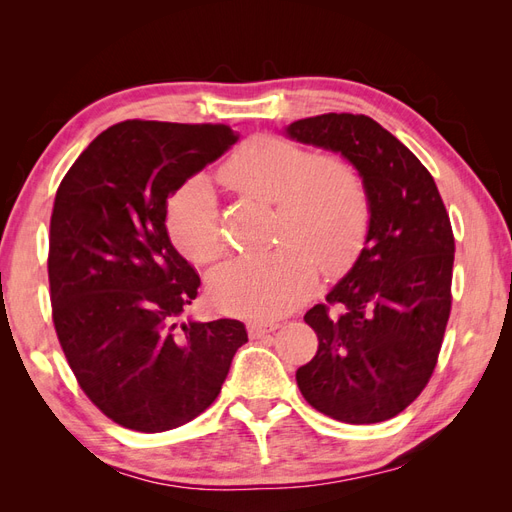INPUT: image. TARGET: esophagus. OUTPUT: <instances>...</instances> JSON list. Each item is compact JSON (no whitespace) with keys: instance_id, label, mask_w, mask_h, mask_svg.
<instances>
[{"instance_id":"obj_1","label":"esophagus","mask_w":512,"mask_h":512,"mask_svg":"<svg viewBox=\"0 0 512 512\" xmlns=\"http://www.w3.org/2000/svg\"><path fill=\"white\" fill-rule=\"evenodd\" d=\"M277 327H280V324H275V322H269V324L267 322H250L247 324V333H250L252 339H260V337L273 333Z\"/></svg>"}]
</instances>
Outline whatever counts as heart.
<instances>
[{
	"label": "heart",
	"mask_w": 512,
	"mask_h": 512,
	"mask_svg": "<svg viewBox=\"0 0 512 512\" xmlns=\"http://www.w3.org/2000/svg\"><path fill=\"white\" fill-rule=\"evenodd\" d=\"M218 175L237 194L275 205L267 254L237 256L213 269L209 297L226 312L260 320L299 305L318 280V265L339 273L359 254L369 226V192L361 170L337 153H318L282 136L247 138L222 162ZM168 232L194 262H211L226 247L218 198L196 175L170 198Z\"/></svg>",
	"instance_id": "b5f03b06"
}]
</instances>
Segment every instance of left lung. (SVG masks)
<instances>
[{"label": "left lung", "instance_id": "left-lung-1", "mask_svg": "<svg viewBox=\"0 0 512 512\" xmlns=\"http://www.w3.org/2000/svg\"><path fill=\"white\" fill-rule=\"evenodd\" d=\"M286 132L359 168L371 211L359 260L303 318L318 352L297 369V384L309 406L335 421H389L438 365L453 303L451 218L429 170L371 117L327 113Z\"/></svg>", "mask_w": 512, "mask_h": 512}]
</instances>
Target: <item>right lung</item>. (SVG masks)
I'll list each match as a JSON object with an SVG mask.
<instances>
[{
    "instance_id": "right-lung-1",
    "label": "right lung",
    "mask_w": 512,
    "mask_h": 512,
    "mask_svg": "<svg viewBox=\"0 0 512 512\" xmlns=\"http://www.w3.org/2000/svg\"><path fill=\"white\" fill-rule=\"evenodd\" d=\"M237 141L226 123L128 119L104 130L61 179L49 235L59 346L113 423L160 433L220 395L243 322H179L200 277L168 239L166 207Z\"/></svg>"
}]
</instances>
